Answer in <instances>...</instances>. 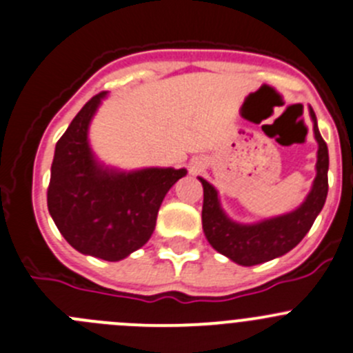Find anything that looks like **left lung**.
Listing matches in <instances>:
<instances>
[{
    "instance_id": "obj_1",
    "label": "left lung",
    "mask_w": 353,
    "mask_h": 353,
    "mask_svg": "<svg viewBox=\"0 0 353 353\" xmlns=\"http://www.w3.org/2000/svg\"><path fill=\"white\" fill-rule=\"evenodd\" d=\"M310 109L314 123V137L317 140V163H315L314 183L303 203L296 210L279 216L265 218L254 223H239L234 221L221 208L218 190L208 180L201 179L204 190L203 201V230L208 243L243 267L270 261L293 250L310 230L315 218L324 208L327 197V170H330V154L327 145L321 137L317 126V117Z\"/></svg>"
}]
</instances>
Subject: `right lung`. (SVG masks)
Returning a JSON list of instances; mask_svg holds the SVG:
<instances>
[{
    "mask_svg": "<svg viewBox=\"0 0 353 353\" xmlns=\"http://www.w3.org/2000/svg\"><path fill=\"white\" fill-rule=\"evenodd\" d=\"M107 92L85 103L55 145L48 185V211L76 251L119 261L142 248L156 229L168 190L185 176L180 168L107 166L90 145L93 116Z\"/></svg>",
    "mask_w": 353,
    "mask_h": 353,
    "instance_id": "right-lung-1",
    "label": "right lung"
}]
</instances>
